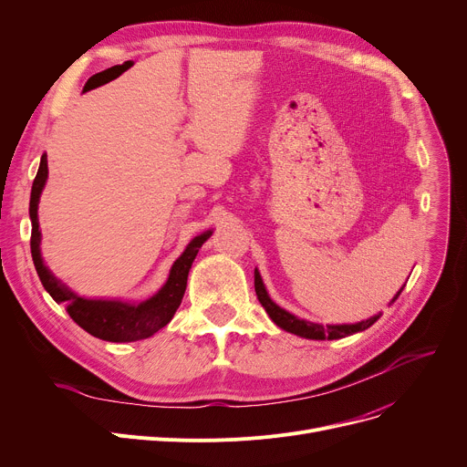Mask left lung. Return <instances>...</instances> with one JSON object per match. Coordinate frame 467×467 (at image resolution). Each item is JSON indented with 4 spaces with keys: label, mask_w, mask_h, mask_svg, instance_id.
Segmentation results:
<instances>
[{
    "label": "left lung",
    "mask_w": 467,
    "mask_h": 467,
    "mask_svg": "<svg viewBox=\"0 0 467 467\" xmlns=\"http://www.w3.org/2000/svg\"><path fill=\"white\" fill-rule=\"evenodd\" d=\"M255 293H257V299L261 303V306L266 310L268 317L284 331L287 333H293L297 337H303V338H312V340H337V338H345V337H350L354 333H359V331H365L367 327H371L379 317L382 316L380 312L367 317V320H361V322H356V324H317V322H310V320H303V317L296 316L287 312L285 308H282L280 305H276L271 296H268V291L263 284V278H261V273L259 268H255ZM405 284L400 287V291L396 293L394 297H391V303H396V299L401 296Z\"/></svg>",
    "instance_id": "8db88e82"
}]
</instances>
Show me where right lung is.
Returning <instances> with one entry per match:
<instances>
[{
    "instance_id": "1",
    "label": "right lung",
    "mask_w": 467,
    "mask_h": 467,
    "mask_svg": "<svg viewBox=\"0 0 467 467\" xmlns=\"http://www.w3.org/2000/svg\"><path fill=\"white\" fill-rule=\"evenodd\" d=\"M48 178V166L47 155L41 157L37 176L32 185L30 194V221H32V259L36 265L37 276L58 305H66L67 314L71 320L87 333L96 338H102L108 342H134L141 338H150L159 329H162L171 317H174L178 306L182 305L183 293L187 287V276L191 271V265L202 248V244L212 236V229L204 231L202 234L194 236L183 254L171 265L168 278L164 285L155 293L153 297L132 303L122 299H88L78 296L66 282L55 276V273L48 268L41 255V229H39V199L45 189Z\"/></svg>"
}]
</instances>
